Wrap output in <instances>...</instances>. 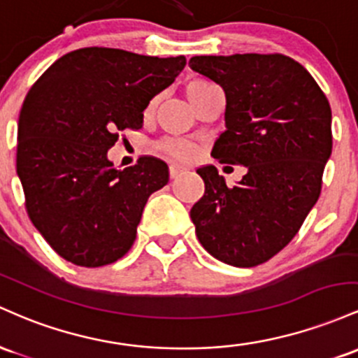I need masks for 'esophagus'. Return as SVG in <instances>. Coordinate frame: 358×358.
<instances>
[{
    "label": "esophagus",
    "instance_id": "obj_1",
    "mask_svg": "<svg viewBox=\"0 0 358 358\" xmlns=\"http://www.w3.org/2000/svg\"><path fill=\"white\" fill-rule=\"evenodd\" d=\"M184 171H186V169H184V167H179V166H176V164H172V166L169 167V174H171V178H172V179L178 178V176L182 174Z\"/></svg>",
    "mask_w": 358,
    "mask_h": 358
}]
</instances>
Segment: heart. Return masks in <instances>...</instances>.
Instances as JSON below:
<instances>
[{
    "label": "heart",
    "instance_id": "heart-1",
    "mask_svg": "<svg viewBox=\"0 0 358 358\" xmlns=\"http://www.w3.org/2000/svg\"><path fill=\"white\" fill-rule=\"evenodd\" d=\"M210 87H213L211 83L203 81V79H194V81H191L186 86L187 99H189L192 104L196 99L199 98L201 92L210 90ZM154 104H155L154 101L148 104L147 113H150V111L154 110ZM159 150L164 152L167 157L176 160V162H191V160L194 157H198V154H199V148L196 143L187 142V140H179V138L162 140V142L159 143Z\"/></svg>",
    "mask_w": 358,
    "mask_h": 358
}]
</instances>
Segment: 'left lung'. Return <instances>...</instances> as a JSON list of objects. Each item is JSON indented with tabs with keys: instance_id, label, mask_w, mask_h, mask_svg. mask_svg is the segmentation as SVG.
I'll return each instance as SVG.
<instances>
[{
	"instance_id": "obj_1",
	"label": "left lung",
	"mask_w": 358,
	"mask_h": 358,
	"mask_svg": "<svg viewBox=\"0 0 358 358\" xmlns=\"http://www.w3.org/2000/svg\"><path fill=\"white\" fill-rule=\"evenodd\" d=\"M189 67L222 86L227 130L211 155L247 167L228 187L199 167L204 194L191 208L198 240L215 259L255 267L294 238L321 192L331 155V108L313 76L282 54L196 55Z\"/></svg>"
}]
</instances>
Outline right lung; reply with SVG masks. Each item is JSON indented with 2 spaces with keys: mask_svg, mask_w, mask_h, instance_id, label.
I'll use <instances>...</instances> for the list:
<instances>
[{
  "mask_svg": "<svg viewBox=\"0 0 358 358\" xmlns=\"http://www.w3.org/2000/svg\"><path fill=\"white\" fill-rule=\"evenodd\" d=\"M186 57L86 47L55 60L20 111L17 174L31 223L67 262L101 267L131 248L148 196L169 182L155 157L116 169L120 131L143 125L150 99L171 86Z\"/></svg>",
  "mask_w": 358,
  "mask_h": 358,
  "instance_id": "add662e5",
  "label": "right lung"
}]
</instances>
